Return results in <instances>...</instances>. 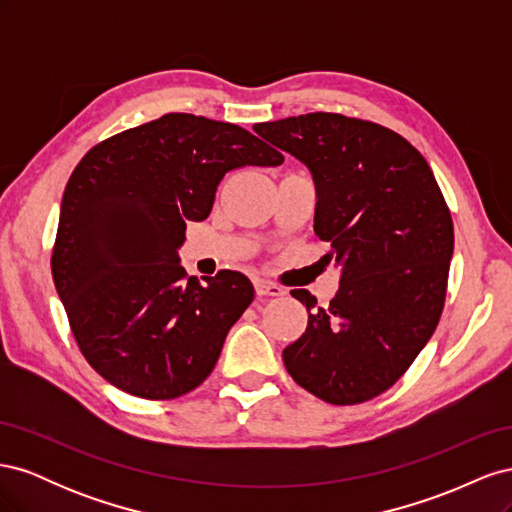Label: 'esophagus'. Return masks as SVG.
<instances>
[{"label":"esophagus","instance_id":"1","mask_svg":"<svg viewBox=\"0 0 512 512\" xmlns=\"http://www.w3.org/2000/svg\"><path fill=\"white\" fill-rule=\"evenodd\" d=\"M254 288H256L258 297H282V294H286V290L282 286H277L269 280H256Z\"/></svg>","mask_w":512,"mask_h":512}]
</instances>
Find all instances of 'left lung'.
Segmentation results:
<instances>
[{
  "label": "left lung",
  "mask_w": 512,
  "mask_h": 512,
  "mask_svg": "<svg viewBox=\"0 0 512 512\" xmlns=\"http://www.w3.org/2000/svg\"><path fill=\"white\" fill-rule=\"evenodd\" d=\"M254 130L309 170L318 190L314 230L342 265L339 290L309 312L284 348L288 374L333 406L384 393L436 331L446 299L455 232L427 160L404 136L374 121L307 113Z\"/></svg>",
  "instance_id": "8db88e82"
}]
</instances>
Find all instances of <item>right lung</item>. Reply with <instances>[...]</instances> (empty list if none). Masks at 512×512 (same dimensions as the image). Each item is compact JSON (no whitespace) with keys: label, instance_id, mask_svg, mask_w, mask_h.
<instances>
[{"label":"right lung","instance_id":"right-lung-1","mask_svg":"<svg viewBox=\"0 0 512 512\" xmlns=\"http://www.w3.org/2000/svg\"><path fill=\"white\" fill-rule=\"evenodd\" d=\"M282 162L235 123L168 113L76 164L51 271L76 344L106 382L175 399L207 380L254 286L239 271L188 277L177 254L185 220H207L230 170Z\"/></svg>","mask_w":512,"mask_h":512}]
</instances>
